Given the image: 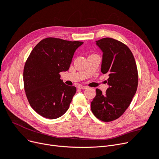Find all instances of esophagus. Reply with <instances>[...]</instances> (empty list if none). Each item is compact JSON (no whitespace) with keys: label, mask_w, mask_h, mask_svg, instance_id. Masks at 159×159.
Wrapping results in <instances>:
<instances>
[{"label":"esophagus","mask_w":159,"mask_h":159,"mask_svg":"<svg viewBox=\"0 0 159 159\" xmlns=\"http://www.w3.org/2000/svg\"><path fill=\"white\" fill-rule=\"evenodd\" d=\"M87 88H88L87 86H78V89H87Z\"/></svg>","instance_id":"34e87169"}]
</instances>
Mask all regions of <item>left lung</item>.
Returning a JSON list of instances; mask_svg holds the SVG:
<instances>
[{
  "mask_svg": "<svg viewBox=\"0 0 159 159\" xmlns=\"http://www.w3.org/2000/svg\"><path fill=\"white\" fill-rule=\"evenodd\" d=\"M102 52L101 71L107 73L109 88L102 94L96 89L91 102V110L96 117L104 122L117 119L129 107L138 86V71L135 58L129 48L112 38L96 41Z\"/></svg>",
  "mask_w": 159,
  "mask_h": 159,
  "instance_id": "1",
  "label": "left lung"
}]
</instances>
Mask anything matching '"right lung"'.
<instances>
[{
	"instance_id": "obj_1",
	"label": "right lung",
	"mask_w": 159,
	"mask_h": 159,
	"mask_svg": "<svg viewBox=\"0 0 159 159\" xmlns=\"http://www.w3.org/2000/svg\"><path fill=\"white\" fill-rule=\"evenodd\" d=\"M82 44L49 37L31 51L24 68V86L31 107L42 116L55 119L68 110L77 89L66 85L60 73L69 70L75 50Z\"/></svg>"
}]
</instances>
